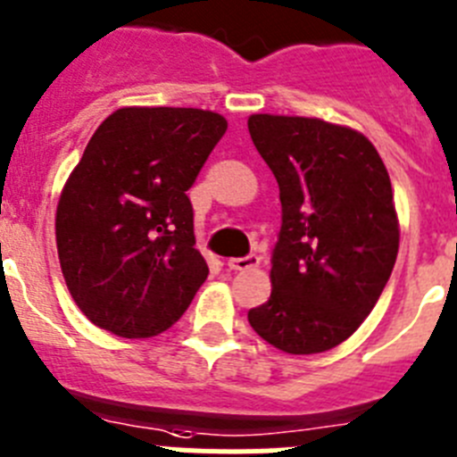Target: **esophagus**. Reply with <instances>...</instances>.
<instances>
[{"mask_svg":"<svg viewBox=\"0 0 457 457\" xmlns=\"http://www.w3.org/2000/svg\"><path fill=\"white\" fill-rule=\"evenodd\" d=\"M258 262H261V258L258 256H245V258H231L226 265H228V270L245 271V270H253V267H258Z\"/></svg>","mask_w":457,"mask_h":457,"instance_id":"34e87169","label":"esophagus"}]
</instances>
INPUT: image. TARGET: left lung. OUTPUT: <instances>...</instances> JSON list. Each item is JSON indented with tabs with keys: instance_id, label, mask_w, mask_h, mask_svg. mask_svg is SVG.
I'll return each mask as SVG.
<instances>
[{
	"instance_id": "left-lung-1",
	"label": "left lung",
	"mask_w": 457,
	"mask_h": 457,
	"mask_svg": "<svg viewBox=\"0 0 457 457\" xmlns=\"http://www.w3.org/2000/svg\"><path fill=\"white\" fill-rule=\"evenodd\" d=\"M246 124L283 208L271 295L251 308L249 324L278 351L324 353L358 330L395 270L401 231L390 174L351 127L270 112Z\"/></svg>"
}]
</instances>
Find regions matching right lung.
Returning <instances> with one entry per match:
<instances>
[{
  "mask_svg": "<svg viewBox=\"0 0 457 457\" xmlns=\"http://www.w3.org/2000/svg\"><path fill=\"white\" fill-rule=\"evenodd\" d=\"M226 127L201 108L124 106L92 133L56 206L62 278L92 324L137 340L187 311L208 265L186 192Z\"/></svg>",
  "mask_w": 457,
  "mask_h": 457,
  "instance_id": "1",
  "label": "right lung"
}]
</instances>
